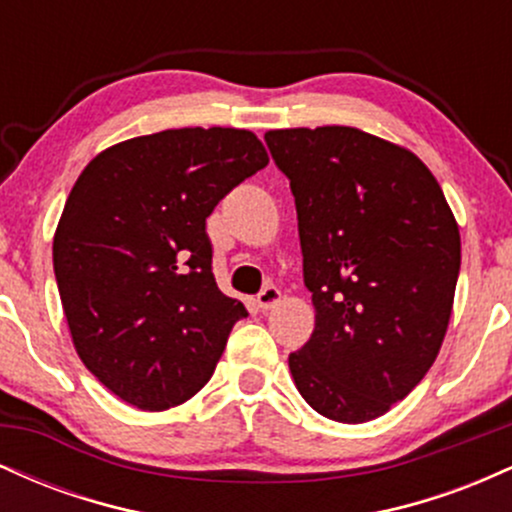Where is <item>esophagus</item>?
Instances as JSON below:
<instances>
[{"instance_id":"esophagus-1","label":"esophagus","mask_w":512,"mask_h":512,"mask_svg":"<svg viewBox=\"0 0 512 512\" xmlns=\"http://www.w3.org/2000/svg\"><path fill=\"white\" fill-rule=\"evenodd\" d=\"M279 301H281V291L276 289V286H264L260 296H257V308H260L262 313H267V310H272Z\"/></svg>"}]
</instances>
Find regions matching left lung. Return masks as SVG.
Segmentation results:
<instances>
[{"label":"left lung","mask_w":512,"mask_h":512,"mask_svg":"<svg viewBox=\"0 0 512 512\" xmlns=\"http://www.w3.org/2000/svg\"><path fill=\"white\" fill-rule=\"evenodd\" d=\"M296 197L315 330L298 392L339 424L378 419L424 380L452 315L460 228L419 156L356 127L269 129Z\"/></svg>","instance_id":"8db88e82"}]
</instances>
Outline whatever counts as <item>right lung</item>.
Masks as SVG:
<instances>
[{
	"mask_svg": "<svg viewBox=\"0 0 512 512\" xmlns=\"http://www.w3.org/2000/svg\"><path fill=\"white\" fill-rule=\"evenodd\" d=\"M269 163L250 129L182 127L101 151L52 240L76 354L122 402L163 411L209 383L245 305L211 274L207 216Z\"/></svg>",
	"mask_w": 512,
	"mask_h": 512,
	"instance_id": "right-lung-1",
	"label": "right lung"
}]
</instances>
